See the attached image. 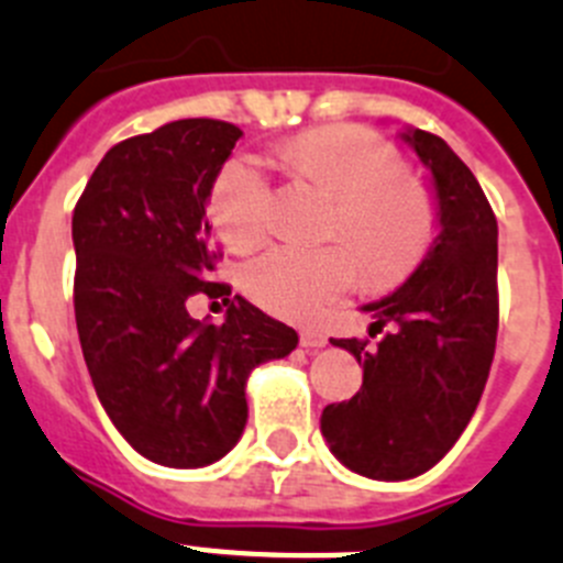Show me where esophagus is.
Here are the masks:
<instances>
[{
	"label": "esophagus",
	"mask_w": 563,
	"mask_h": 563,
	"mask_svg": "<svg viewBox=\"0 0 563 563\" xmlns=\"http://www.w3.org/2000/svg\"><path fill=\"white\" fill-rule=\"evenodd\" d=\"M300 342L306 345V349H325V345H329V336L322 334V331L302 329L300 331Z\"/></svg>",
	"instance_id": "1"
}]
</instances>
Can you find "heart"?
<instances>
[{"label":"heart","mask_w":563,"mask_h":563,"mask_svg":"<svg viewBox=\"0 0 563 563\" xmlns=\"http://www.w3.org/2000/svg\"><path fill=\"white\" fill-rule=\"evenodd\" d=\"M288 169L336 198L331 234L347 243L268 249L243 268L254 302L286 320H317L360 283L363 263L374 286H397L428 257L439 229L437 200L405 175L397 146L363 126H317L286 141ZM209 214L223 241L249 249L275 223V187L257 158L238 155L218 173ZM364 261L360 262L358 257Z\"/></svg>","instance_id":"heart-1"}]
</instances>
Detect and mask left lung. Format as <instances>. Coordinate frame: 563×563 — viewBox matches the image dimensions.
I'll list each match as a JSON object with an SVG mask.
<instances>
[{
    "label": "left lung",
    "instance_id": "1",
    "mask_svg": "<svg viewBox=\"0 0 563 563\" xmlns=\"http://www.w3.org/2000/svg\"><path fill=\"white\" fill-rule=\"evenodd\" d=\"M433 175L439 234L428 257L385 300L371 302L376 342L334 340L363 363V388L325 405L320 430L354 473L402 482L430 471L467 428L498 334V227L476 175L439 135L408 130Z\"/></svg>",
    "mask_w": 563,
    "mask_h": 563
}]
</instances>
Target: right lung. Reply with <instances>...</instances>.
I'll list each match as a JSON object with an SVG mask.
<instances>
[{
	"mask_svg": "<svg viewBox=\"0 0 563 563\" xmlns=\"http://www.w3.org/2000/svg\"><path fill=\"white\" fill-rule=\"evenodd\" d=\"M241 126L180 119L121 141L101 158L73 209L76 329L107 417L141 456L203 467L246 428V379L280 360L297 331L232 286L209 280L207 200ZM198 290L227 296L221 327L192 321Z\"/></svg>",
	"mask_w": 563,
	"mask_h": 563,
	"instance_id": "1",
	"label": "right lung"
}]
</instances>
